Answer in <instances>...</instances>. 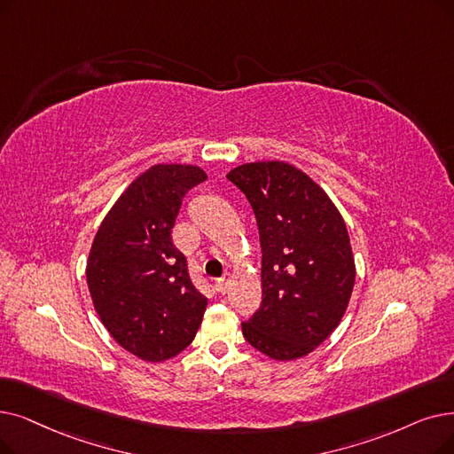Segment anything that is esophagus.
Instances as JSON below:
<instances>
[{"instance_id": "obj_1", "label": "esophagus", "mask_w": 454, "mask_h": 454, "mask_svg": "<svg viewBox=\"0 0 454 454\" xmlns=\"http://www.w3.org/2000/svg\"><path fill=\"white\" fill-rule=\"evenodd\" d=\"M228 284H230V274H224L223 278L216 280V291L224 294L228 291Z\"/></svg>"}]
</instances>
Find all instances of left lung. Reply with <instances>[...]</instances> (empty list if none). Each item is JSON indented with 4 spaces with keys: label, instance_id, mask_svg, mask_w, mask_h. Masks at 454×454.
Masks as SVG:
<instances>
[{
    "label": "left lung",
    "instance_id": "1",
    "mask_svg": "<svg viewBox=\"0 0 454 454\" xmlns=\"http://www.w3.org/2000/svg\"><path fill=\"white\" fill-rule=\"evenodd\" d=\"M226 178L245 192L262 243V306L243 336L272 360L302 358L338 328L356 280L343 216L286 161L245 163Z\"/></svg>",
    "mask_w": 454,
    "mask_h": 454
}]
</instances>
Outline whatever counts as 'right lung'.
<instances>
[{
	"instance_id": "right-lung-1",
	"label": "right lung",
	"mask_w": 454,
	"mask_h": 454,
	"mask_svg": "<svg viewBox=\"0 0 454 454\" xmlns=\"http://www.w3.org/2000/svg\"><path fill=\"white\" fill-rule=\"evenodd\" d=\"M204 168L153 165L118 196L98 228L87 286L111 338L145 362H165L194 340L207 299L192 286L170 231L185 192Z\"/></svg>"
}]
</instances>
